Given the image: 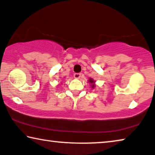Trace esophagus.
<instances>
[{
    "mask_svg": "<svg viewBox=\"0 0 155 155\" xmlns=\"http://www.w3.org/2000/svg\"><path fill=\"white\" fill-rule=\"evenodd\" d=\"M81 76V74H79V73H75V74H74V77L75 78V79H80Z\"/></svg>",
    "mask_w": 155,
    "mask_h": 155,
    "instance_id": "obj_1",
    "label": "esophagus"
}]
</instances>
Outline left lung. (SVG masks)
<instances>
[{"instance_id": "left-lung-1", "label": "left lung", "mask_w": 155, "mask_h": 155, "mask_svg": "<svg viewBox=\"0 0 155 155\" xmlns=\"http://www.w3.org/2000/svg\"><path fill=\"white\" fill-rule=\"evenodd\" d=\"M88 82L91 84V86L92 88L95 87V81H94V80H93L92 79H89V80H88Z\"/></svg>"}]
</instances>
